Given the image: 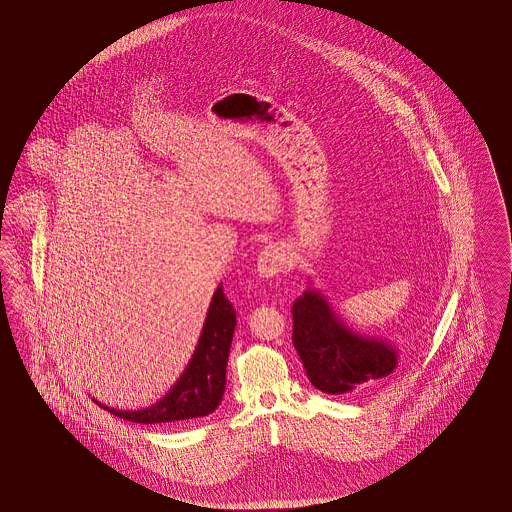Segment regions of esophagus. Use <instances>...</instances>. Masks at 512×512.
I'll use <instances>...</instances> for the list:
<instances>
[{
    "mask_svg": "<svg viewBox=\"0 0 512 512\" xmlns=\"http://www.w3.org/2000/svg\"><path fill=\"white\" fill-rule=\"evenodd\" d=\"M286 268H288V257L280 245H267L257 259V272L263 278L280 276L282 272H286Z\"/></svg>",
    "mask_w": 512,
    "mask_h": 512,
    "instance_id": "1",
    "label": "esophagus"
}]
</instances>
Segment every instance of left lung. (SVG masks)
Listing matches in <instances>:
<instances>
[{"label":"left lung","mask_w":512,"mask_h":512,"mask_svg":"<svg viewBox=\"0 0 512 512\" xmlns=\"http://www.w3.org/2000/svg\"><path fill=\"white\" fill-rule=\"evenodd\" d=\"M293 345L317 390L330 395L363 393L390 380L397 353L388 343L366 340L343 326L317 292L293 303Z\"/></svg>","instance_id":"obj_1"}]
</instances>
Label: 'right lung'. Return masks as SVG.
<instances>
[{"label":"right lung","instance_id":"right-lung-1","mask_svg":"<svg viewBox=\"0 0 512 512\" xmlns=\"http://www.w3.org/2000/svg\"><path fill=\"white\" fill-rule=\"evenodd\" d=\"M236 328V311L222 286L213 295L203 334L190 366L159 403L142 411H117L98 403L109 413L136 424H169L213 413L226 388V363Z\"/></svg>","mask_w":512,"mask_h":512}]
</instances>
